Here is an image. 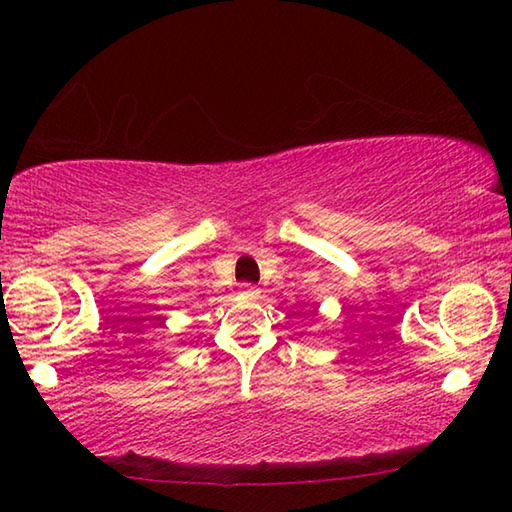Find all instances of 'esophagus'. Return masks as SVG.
<instances>
[{
	"mask_svg": "<svg viewBox=\"0 0 512 512\" xmlns=\"http://www.w3.org/2000/svg\"><path fill=\"white\" fill-rule=\"evenodd\" d=\"M241 293H244L246 298H257L259 296V289L253 287V284H244V289H241Z\"/></svg>",
	"mask_w": 512,
	"mask_h": 512,
	"instance_id": "esophagus-1",
	"label": "esophagus"
}]
</instances>
